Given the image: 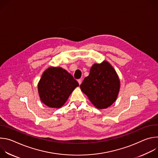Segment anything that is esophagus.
Returning <instances> with one entry per match:
<instances>
[{"label": "esophagus", "mask_w": 158, "mask_h": 158, "mask_svg": "<svg viewBox=\"0 0 158 158\" xmlns=\"http://www.w3.org/2000/svg\"><path fill=\"white\" fill-rule=\"evenodd\" d=\"M77 81H78V82H79V84L80 85V84L82 83V79H78V80H77Z\"/></svg>", "instance_id": "obj_1"}]
</instances>
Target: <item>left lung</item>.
<instances>
[{"instance_id": "8db88e82", "label": "left lung", "mask_w": 158, "mask_h": 158, "mask_svg": "<svg viewBox=\"0 0 158 158\" xmlns=\"http://www.w3.org/2000/svg\"><path fill=\"white\" fill-rule=\"evenodd\" d=\"M81 91L98 109H106L118 98L120 81L112 67L107 61L94 64L89 75L80 85Z\"/></svg>"}]
</instances>
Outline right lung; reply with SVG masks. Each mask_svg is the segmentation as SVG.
<instances>
[{
    "instance_id": "add662e5",
    "label": "right lung",
    "mask_w": 158,
    "mask_h": 158,
    "mask_svg": "<svg viewBox=\"0 0 158 158\" xmlns=\"http://www.w3.org/2000/svg\"><path fill=\"white\" fill-rule=\"evenodd\" d=\"M77 86V81L66 70L60 67H50L42 75L38 83V92L45 105L59 108Z\"/></svg>"
}]
</instances>
